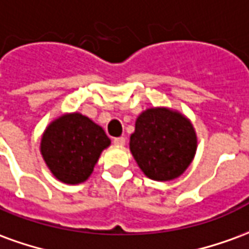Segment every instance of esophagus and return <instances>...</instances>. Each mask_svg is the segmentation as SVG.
<instances>
[{
	"label": "esophagus",
	"mask_w": 249,
	"mask_h": 249,
	"mask_svg": "<svg viewBox=\"0 0 249 249\" xmlns=\"http://www.w3.org/2000/svg\"><path fill=\"white\" fill-rule=\"evenodd\" d=\"M113 142L116 145H125V137H123V136H121V137H116V139H113Z\"/></svg>",
	"instance_id": "1"
}]
</instances>
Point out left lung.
Masks as SVG:
<instances>
[{"label":"left lung","mask_w":249,"mask_h":249,"mask_svg":"<svg viewBox=\"0 0 249 249\" xmlns=\"http://www.w3.org/2000/svg\"><path fill=\"white\" fill-rule=\"evenodd\" d=\"M196 135L184 116L152 108L139 116L130 136V152L146 176L157 181L178 178L192 161Z\"/></svg>","instance_id":"left-lung-1"}]
</instances>
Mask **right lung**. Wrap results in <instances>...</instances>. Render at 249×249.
I'll list each match as a JSON object with an SVG mask.
<instances>
[{
	"mask_svg": "<svg viewBox=\"0 0 249 249\" xmlns=\"http://www.w3.org/2000/svg\"><path fill=\"white\" fill-rule=\"evenodd\" d=\"M110 140L101 126L80 113L65 114L53 121L41 140V153L52 173L60 181H85L100 153Z\"/></svg>",
	"mask_w": 249,
	"mask_h": 249,
	"instance_id": "right-lung-1",
	"label": "right lung"
}]
</instances>
